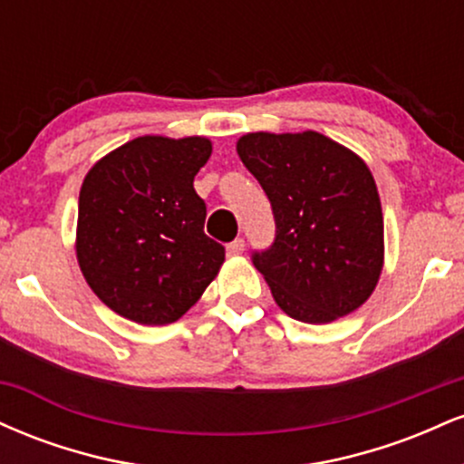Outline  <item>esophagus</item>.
Instances as JSON below:
<instances>
[{
  "instance_id": "34e87169",
  "label": "esophagus",
  "mask_w": 464,
  "mask_h": 464,
  "mask_svg": "<svg viewBox=\"0 0 464 464\" xmlns=\"http://www.w3.org/2000/svg\"><path fill=\"white\" fill-rule=\"evenodd\" d=\"M227 250H228V255L244 253V239L242 237H236V239H233V242H228L227 244Z\"/></svg>"
}]
</instances>
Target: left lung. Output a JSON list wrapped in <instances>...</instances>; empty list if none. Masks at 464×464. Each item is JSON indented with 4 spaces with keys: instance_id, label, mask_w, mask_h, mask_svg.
I'll return each mask as SVG.
<instances>
[{
    "instance_id": "left-lung-1",
    "label": "left lung",
    "mask_w": 464,
    "mask_h": 464,
    "mask_svg": "<svg viewBox=\"0 0 464 464\" xmlns=\"http://www.w3.org/2000/svg\"><path fill=\"white\" fill-rule=\"evenodd\" d=\"M237 154L273 209V244L250 259L276 305L316 324L358 310L384 259V218L364 161L314 130L248 132Z\"/></svg>"
}]
</instances>
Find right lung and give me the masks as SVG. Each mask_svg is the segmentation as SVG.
I'll return each instance as SVG.
<instances>
[{
	"instance_id": "obj_1",
	"label": "right lung",
	"mask_w": 464,
	"mask_h": 464,
	"mask_svg": "<svg viewBox=\"0 0 464 464\" xmlns=\"http://www.w3.org/2000/svg\"><path fill=\"white\" fill-rule=\"evenodd\" d=\"M211 157L202 137H140L106 154L78 200V264L98 299L141 324L179 321L225 262L205 236L194 177Z\"/></svg>"
}]
</instances>
